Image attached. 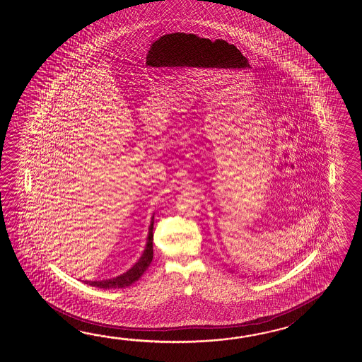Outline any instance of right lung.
Wrapping results in <instances>:
<instances>
[{
	"mask_svg": "<svg viewBox=\"0 0 362 362\" xmlns=\"http://www.w3.org/2000/svg\"><path fill=\"white\" fill-rule=\"evenodd\" d=\"M153 229H154V216L151 218V223L148 228V235H147V245L142 256L139 257V262H136L131 269L125 272L123 274H120L119 277L111 278V279H103V281H85L86 285L94 286V287H100V288H123L128 287L132 284H134L136 281H139V278L145 273V270L148 268L150 262H153Z\"/></svg>",
	"mask_w": 362,
	"mask_h": 362,
	"instance_id": "1",
	"label": "right lung"
}]
</instances>
